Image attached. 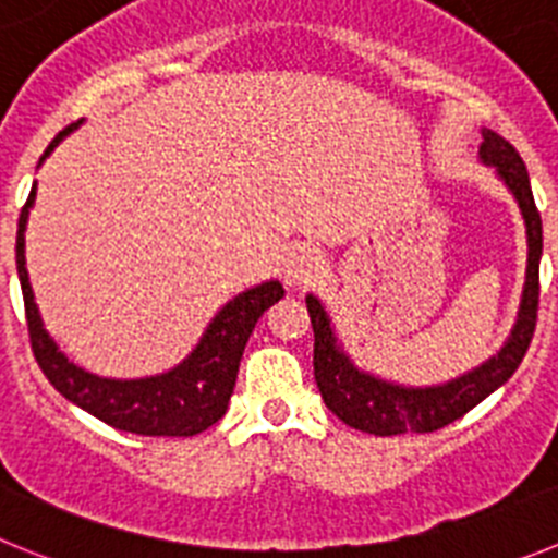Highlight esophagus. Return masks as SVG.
I'll list each match as a JSON object with an SVG mask.
<instances>
[{"mask_svg": "<svg viewBox=\"0 0 558 558\" xmlns=\"http://www.w3.org/2000/svg\"><path fill=\"white\" fill-rule=\"evenodd\" d=\"M325 272V258L316 250H294L283 260V278L289 286H308Z\"/></svg>", "mask_w": 558, "mask_h": 558, "instance_id": "obj_1", "label": "esophagus"}]
</instances>
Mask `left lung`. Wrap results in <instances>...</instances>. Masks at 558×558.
Returning a JSON list of instances; mask_svg holds the SVG:
<instances>
[{
    "mask_svg": "<svg viewBox=\"0 0 558 558\" xmlns=\"http://www.w3.org/2000/svg\"><path fill=\"white\" fill-rule=\"evenodd\" d=\"M481 138H484L478 147L481 163L495 169L500 183L514 197L525 222L529 260H525L523 298L517 308L514 328L504 341V348L470 373L459 375L448 384L405 386L355 366V361L339 344V336H336L323 300L308 294L305 305H308L311 325H314L316 386H319L325 405L350 428L375 436L430 434V430L445 428L470 409H475L481 400L489 398L492 391L500 389L514 375L529 350L536 325V305H539L542 219L534 205V194H531L529 172H525V163L517 149L486 128L481 130Z\"/></svg>",
    "mask_w": 558,
    "mask_h": 558,
    "instance_id": "1",
    "label": "left lung"
}]
</instances>
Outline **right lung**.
Segmentation results:
<instances>
[{"label":"right lung","instance_id":"1","mask_svg":"<svg viewBox=\"0 0 558 558\" xmlns=\"http://www.w3.org/2000/svg\"><path fill=\"white\" fill-rule=\"evenodd\" d=\"M80 124H83V119L54 135V142L41 155L38 167ZM33 203L35 185L27 197V205L22 208V217H19L16 269L24 294V311H27L29 344H33L35 361L49 378V384L74 405H80L102 423L113 425V428L128 430V434L194 436L219 423L228 411L235 375H239V361H242L255 323L269 305L283 298L280 280L253 286L230 303H225L205 328L197 348L167 373L130 380L102 378V375L88 373L74 361H69L66 353L58 348V341L44 328V319L38 314V305H35L33 286H29L27 260H24V230H27Z\"/></svg>","mask_w":558,"mask_h":558}]
</instances>
